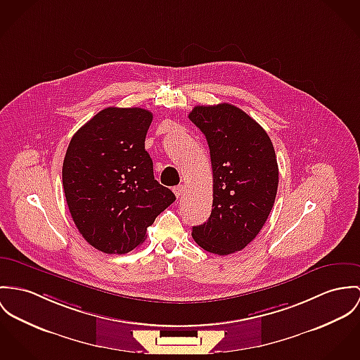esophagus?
Here are the masks:
<instances>
[{"label":"esophagus","mask_w":360,"mask_h":360,"mask_svg":"<svg viewBox=\"0 0 360 360\" xmlns=\"http://www.w3.org/2000/svg\"><path fill=\"white\" fill-rule=\"evenodd\" d=\"M183 191H184V187H183L181 184H180V186H176V187L173 188V193H174V195L177 196V198L181 196Z\"/></svg>","instance_id":"34e87169"}]
</instances>
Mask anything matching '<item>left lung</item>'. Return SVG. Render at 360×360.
Here are the masks:
<instances>
[{
  "label": "left lung",
  "instance_id": "1",
  "mask_svg": "<svg viewBox=\"0 0 360 360\" xmlns=\"http://www.w3.org/2000/svg\"><path fill=\"white\" fill-rule=\"evenodd\" d=\"M188 118L205 134L213 170V205L193 238L206 252L227 256L262 231L275 202L279 170L266 131L240 108L195 105Z\"/></svg>",
  "mask_w": 360,
  "mask_h": 360
}]
</instances>
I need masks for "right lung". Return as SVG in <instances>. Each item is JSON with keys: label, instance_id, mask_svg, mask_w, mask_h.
Returning <instances> with one entry per match:
<instances>
[{"label": "right lung", "instance_id": "1", "mask_svg": "<svg viewBox=\"0 0 360 360\" xmlns=\"http://www.w3.org/2000/svg\"><path fill=\"white\" fill-rule=\"evenodd\" d=\"M153 112L107 107L72 136L63 162L71 217L85 240L107 255H125L146 239L157 216L176 200L154 179L144 148Z\"/></svg>", "mask_w": 360, "mask_h": 360}]
</instances>
